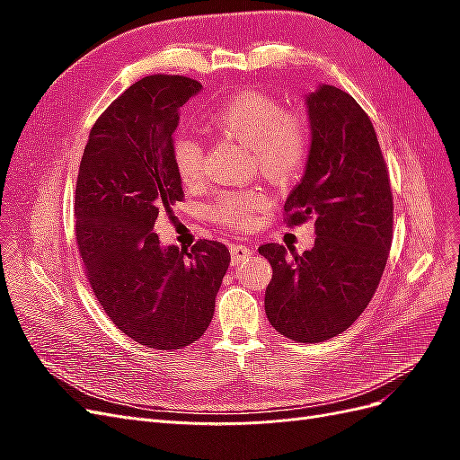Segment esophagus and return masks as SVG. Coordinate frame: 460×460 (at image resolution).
Instances as JSON below:
<instances>
[{"label":"esophagus","instance_id":"obj_1","mask_svg":"<svg viewBox=\"0 0 460 460\" xmlns=\"http://www.w3.org/2000/svg\"><path fill=\"white\" fill-rule=\"evenodd\" d=\"M252 252H249L247 245H230V257H232V264H240L242 261H245Z\"/></svg>","mask_w":460,"mask_h":460}]
</instances>
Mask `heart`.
Here are the masks:
<instances>
[{"label": "heart", "instance_id": "heart-1", "mask_svg": "<svg viewBox=\"0 0 460 460\" xmlns=\"http://www.w3.org/2000/svg\"><path fill=\"white\" fill-rule=\"evenodd\" d=\"M208 128L249 149L255 169L274 184L294 180L309 155V124L301 115L284 113L280 103L262 93H242L208 115ZM172 163L184 184L201 176L203 144L193 136H180L172 144ZM267 205L259 190L220 193L213 207L218 222L232 228L253 225Z\"/></svg>", "mask_w": 460, "mask_h": 460}]
</instances>
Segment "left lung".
Returning <instances> with one entry per match:
<instances>
[{"instance_id":"8db88e82","label":"left lung","mask_w":460,"mask_h":460,"mask_svg":"<svg viewBox=\"0 0 460 460\" xmlns=\"http://www.w3.org/2000/svg\"><path fill=\"white\" fill-rule=\"evenodd\" d=\"M311 147L301 182L284 211L289 225L314 217V245L297 255L267 243L272 264L264 291L269 323L299 343L345 332L380 284L394 228V198L374 127L343 90L318 84L305 95Z\"/></svg>"}]
</instances>
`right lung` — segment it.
<instances>
[{"instance_id": "obj_1", "label": "right lung", "mask_w": 460, "mask_h": 460, "mask_svg": "<svg viewBox=\"0 0 460 460\" xmlns=\"http://www.w3.org/2000/svg\"><path fill=\"white\" fill-rule=\"evenodd\" d=\"M203 90L186 76L137 80L95 120L80 161L76 242L93 296L134 341L172 351L211 323L230 253L220 242L163 245L161 208L184 198L172 163L180 107Z\"/></svg>"}]
</instances>
